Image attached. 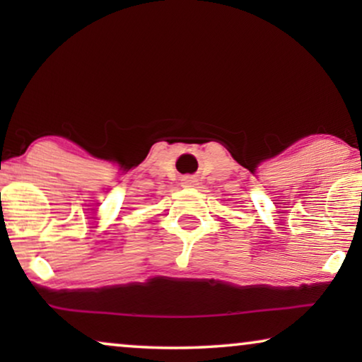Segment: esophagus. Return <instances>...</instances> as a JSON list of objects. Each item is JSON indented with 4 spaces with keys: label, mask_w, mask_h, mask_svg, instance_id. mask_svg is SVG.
Masks as SVG:
<instances>
[{
    "label": "esophagus",
    "mask_w": 362,
    "mask_h": 362,
    "mask_svg": "<svg viewBox=\"0 0 362 362\" xmlns=\"http://www.w3.org/2000/svg\"><path fill=\"white\" fill-rule=\"evenodd\" d=\"M181 185L185 186V187H197V185H199V181H197L194 176H185L181 180Z\"/></svg>",
    "instance_id": "esophagus-1"
}]
</instances>
